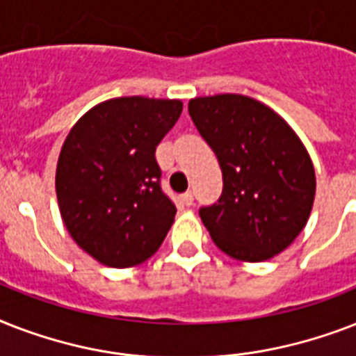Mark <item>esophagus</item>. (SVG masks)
Here are the masks:
<instances>
[{
  "mask_svg": "<svg viewBox=\"0 0 356 356\" xmlns=\"http://www.w3.org/2000/svg\"><path fill=\"white\" fill-rule=\"evenodd\" d=\"M181 203H183L184 207L192 205V203H194V194H192V192H184V194H181Z\"/></svg>",
  "mask_w": 356,
  "mask_h": 356,
  "instance_id": "34e87169",
  "label": "esophagus"
}]
</instances>
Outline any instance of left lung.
Returning a JSON list of instances; mask_svg holds the SVG:
<instances>
[{
  "instance_id": "1",
  "label": "left lung",
  "mask_w": 356,
  "mask_h": 356,
  "mask_svg": "<svg viewBox=\"0 0 356 356\" xmlns=\"http://www.w3.org/2000/svg\"><path fill=\"white\" fill-rule=\"evenodd\" d=\"M188 113L223 173L220 200L200 209L214 243L245 262L284 251L307 225L316 194L314 166L298 134L240 94L195 97Z\"/></svg>"
}]
</instances>
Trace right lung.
I'll list each match as a JSON object with an SVG mask.
<instances>
[{"label":"right lung","instance_id":"1","mask_svg":"<svg viewBox=\"0 0 356 356\" xmlns=\"http://www.w3.org/2000/svg\"><path fill=\"white\" fill-rule=\"evenodd\" d=\"M183 113L179 99H108L75 123L58 155L55 188L75 243L111 268L147 260L175 205L161 188L155 151Z\"/></svg>","mask_w":356,"mask_h":356}]
</instances>
